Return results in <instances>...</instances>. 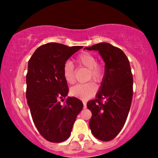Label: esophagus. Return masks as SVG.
<instances>
[{"label": "esophagus", "instance_id": "obj_1", "mask_svg": "<svg viewBox=\"0 0 158 158\" xmlns=\"http://www.w3.org/2000/svg\"><path fill=\"white\" fill-rule=\"evenodd\" d=\"M86 107H87V105H86V103H85V102H83V108H84V109H86Z\"/></svg>", "mask_w": 158, "mask_h": 158}]
</instances>
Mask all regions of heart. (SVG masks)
Segmentation results:
<instances>
[{
  "instance_id": "b5f03b06",
  "label": "heart",
  "mask_w": 158,
  "mask_h": 158,
  "mask_svg": "<svg viewBox=\"0 0 158 158\" xmlns=\"http://www.w3.org/2000/svg\"><path fill=\"white\" fill-rule=\"evenodd\" d=\"M76 64L79 67H83L88 70L87 80H92L95 83H100L104 76V69L101 64L96 62V58L90 52H83L75 59ZM63 76L68 84L75 82L74 67L72 62H66L63 66ZM96 87L93 83L78 84L70 88V94L76 98L86 100L96 94Z\"/></svg>"
}]
</instances>
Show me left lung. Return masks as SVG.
Masks as SVG:
<instances>
[{
  "instance_id": "8db88e82",
  "label": "left lung",
  "mask_w": 158,
  "mask_h": 158,
  "mask_svg": "<svg viewBox=\"0 0 158 158\" xmlns=\"http://www.w3.org/2000/svg\"><path fill=\"white\" fill-rule=\"evenodd\" d=\"M85 49L98 51L105 62L104 76L96 98L87 103L92 112L89 127L97 139L110 141L122 130L130 109L133 96L130 64L124 52L109 43H99Z\"/></svg>"
}]
</instances>
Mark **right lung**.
Masks as SVG:
<instances>
[{
	"instance_id": "obj_1",
	"label": "right lung",
	"mask_w": 158,
	"mask_h": 158,
	"mask_svg": "<svg viewBox=\"0 0 158 158\" xmlns=\"http://www.w3.org/2000/svg\"><path fill=\"white\" fill-rule=\"evenodd\" d=\"M82 46L51 42L36 49L28 62L27 96L32 119L40 135L51 142L70 137L77 116L83 108L75 97H68L63 66Z\"/></svg>"
}]
</instances>
